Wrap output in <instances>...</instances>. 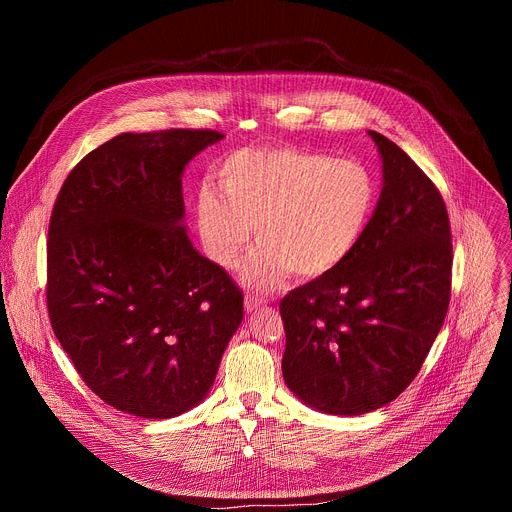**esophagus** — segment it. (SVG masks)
I'll return each instance as SVG.
<instances>
[{"label": "esophagus", "mask_w": 512, "mask_h": 512, "mask_svg": "<svg viewBox=\"0 0 512 512\" xmlns=\"http://www.w3.org/2000/svg\"><path fill=\"white\" fill-rule=\"evenodd\" d=\"M259 306H263V300H261V298L245 296V310H247V312H253V310H257Z\"/></svg>", "instance_id": "1"}]
</instances>
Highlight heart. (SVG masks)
<instances>
[{
	"mask_svg": "<svg viewBox=\"0 0 512 512\" xmlns=\"http://www.w3.org/2000/svg\"><path fill=\"white\" fill-rule=\"evenodd\" d=\"M216 187L196 194L204 253L235 269L257 225L259 247L243 279L273 289L289 273L320 279L356 249L377 202L375 174L360 162L298 145H259L229 154L214 170Z\"/></svg>",
	"mask_w": 512,
	"mask_h": 512,
	"instance_id": "heart-1",
	"label": "heart"
}]
</instances>
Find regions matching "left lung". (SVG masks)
I'll return each instance as SVG.
<instances>
[{
	"label": "left lung",
	"mask_w": 512,
	"mask_h": 512,
	"mask_svg": "<svg viewBox=\"0 0 512 512\" xmlns=\"http://www.w3.org/2000/svg\"><path fill=\"white\" fill-rule=\"evenodd\" d=\"M383 190L352 255L291 289L279 312L281 371L304 403L360 415L397 399L417 377L452 296V231L427 174L377 131Z\"/></svg>",
	"instance_id": "1"
}]
</instances>
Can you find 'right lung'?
Segmentation results:
<instances>
[{"mask_svg": "<svg viewBox=\"0 0 512 512\" xmlns=\"http://www.w3.org/2000/svg\"><path fill=\"white\" fill-rule=\"evenodd\" d=\"M214 129L121 133L66 176L48 227L46 308L87 387L166 419L198 405L243 320V291L190 243L182 172Z\"/></svg>", "mask_w": 512, "mask_h": 512, "instance_id": "right-lung-1", "label": "right lung"}]
</instances>
